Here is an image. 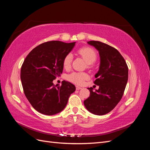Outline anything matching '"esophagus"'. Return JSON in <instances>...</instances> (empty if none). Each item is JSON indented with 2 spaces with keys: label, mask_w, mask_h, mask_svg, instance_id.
<instances>
[{
  "label": "esophagus",
  "mask_w": 150,
  "mask_h": 150,
  "mask_svg": "<svg viewBox=\"0 0 150 150\" xmlns=\"http://www.w3.org/2000/svg\"><path fill=\"white\" fill-rule=\"evenodd\" d=\"M76 90H79V89H81V88L79 87V86H76Z\"/></svg>",
  "instance_id": "obj_1"
}]
</instances>
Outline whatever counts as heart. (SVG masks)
<instances>
[{
	"mask_svg": "<svg viewBox=\"0 0 150 150\" xmlns=\"http://www.w3.org/2000/svg\"><path fill=\"white\" fill-rule=\"evenodd\" d=\"M78 52L83 57L84 59L89 64H91L97 59V54L92 48L83 47L79 49ZM72 56L71 53L67 54L63 59V67L66 69H69L71 66ZM88 78V74L84 72H73L68 75L67 79L71 82L81 85L84 81Z\"/></svg>",
	"mask_w": 150,
	"mask_h": 150,
	"instance_id": "b5f03b06",
	"label": "heart"
}]
</instances>
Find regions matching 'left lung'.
Wrapping results in <instances>:
<instances>
[{
    "mask_svg": "<svg viewBox=\"0 0 150 150\" xmlns=\"http://www.w3.org/2000/svg\"><path fill=\"white\" fill-rule=\"evenodd\" d=\"M88 44L96 48L100 56V66L94 81L99 89L94 92L93 88H88L90 96L84 104L93 114L104 115L112 111L121 99L128 82V67L116 49L95 40Z\"/></svg>",
    "mask_w": 150,
    "mask_h": 150,
    "instance_id": "left-lung-1",
    "label": "left lung"
}]
</instances>
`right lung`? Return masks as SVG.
Returning a JSON list of instances; mask_svg holds the SVG:
<instances>
[{
  "label": "right lung",
  "mask_w": 150,
  "mask_h": 150,
  "mask_svg": "<svg viewBox=\"0 0 150 150\" xmlns=\"http://www.w3.org/2000/svg\"><path fill=\"white\" fill-rule=\"evenodd\" d=\"M52 40L33 49L25 57L21 69V79L25 96L36 111L54 115L65 108L76 87L63 81L62 85L53 84L63 70V59L75 46Z\"/></svg>",
  "instance_id": "add662e5"
}]
</instances>
